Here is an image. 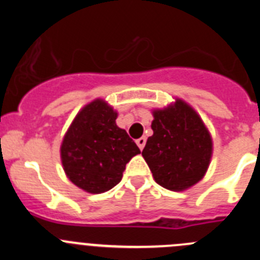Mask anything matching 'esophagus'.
Instances as JSON below:
<instances>
[{
    "label": "esophagus",
    "instance_id": "34e87169",
    "mask_svg": "<svg viewBox=\"0 0 260 260\" xmlns=\"http://www.w3.org/2000/svg\"><path fill=\"white\" fill-rule=\"evenodd\" d=\"M137 144H138V147L141 148V150H143L144 146H146V138L142 137V138H139V139H137Z\"/></svg>",
    "mask_w": 260,
    "mask_h": 260
}]
</instances>
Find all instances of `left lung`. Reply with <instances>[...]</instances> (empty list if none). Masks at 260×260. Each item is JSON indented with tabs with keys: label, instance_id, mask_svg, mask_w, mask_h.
<instances>
[{
	"label": "left lung",
	"instance_id": "left-lung-1",
	"mask_svg": "<svg viewBox=\"0 0 260 260\" xmlns=\"http://www.w3.org/2000/svg\"><path fill=\"white\" fill-rule=\"evenodd\" d=\"M153 135L142 151L156 182L181 191L201 181L210 165L212 139L201 117L190 105H174L153 112Z\"/></svg>",
	"mask_w": 260,
	"mask_h": 260
}]
</instances>
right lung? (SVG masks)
<instances>
[{
  "label": "right lung",
  "mask_w": 260,
  "mask_h": 260,
  "mask_svg": "<svg viewBox=\"0 0 260 260\" xmlns=\"http://www.w3.org/2000/svg\"><path fill=\"white\" fill-rule=\"evenodd\" d=\"M117 113L104 100L80 110L66 133L61 160L66 176L84 191L100 194L122 178L133 156L141 153L135 142L116 125Z\"/></svg>",
  "instance_id": "1"
}]
</instances>
